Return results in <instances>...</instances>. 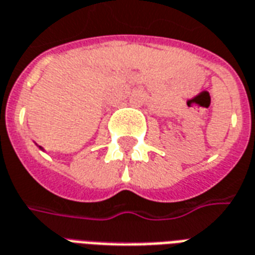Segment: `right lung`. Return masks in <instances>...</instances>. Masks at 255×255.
I'll use <instances>...</instances> for the list:
<instances>
[{"label":"right lung","mask_w":255,"mask_h":255,"mask_svg":"<svg viewBox=\"0 0 255 255\" xmlns=\"http://www.w3.org/2000/svg\"><path fill=\"white\" fill-rule=\"evenodd\" d=\"M37 146H38V145H37ZM38 147H40V149H41V150H44V149H42V147H41V146H38Z\"/></svg>","instance_id":"1"}]
</instances>
